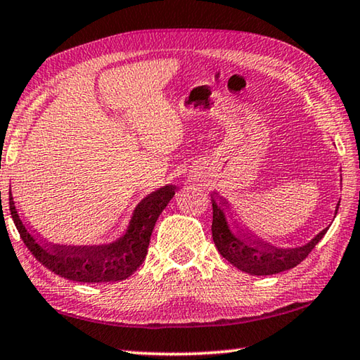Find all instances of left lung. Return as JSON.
<instances>
[{
    "label": "left lung",
    "mask_w": 360,
    "mask_h": 360,
    "mask_svg": "<svg viewBox=\"0 0 360 360\" xmlns=\"http://www.w3.org/2000/svg\"><path fill=\"white\" fill-rule=\"evenodd\" d=\"M212 203V241L221 252L225 260H229L231 265L238 270L249 273L255 276H266L276 275L290 268L297 266L300 262L308 257V254L313 251L314 246L324 238L328 227L321 230L313 240L304 243L297 248H275L271 245H262L255 243L248 236L235 231L230 225V221L225 212L224 205L217 202L214 197H211ZM340 202L335 208V216H337Z\"/></svg>",
    "instance_id": "left-lung-1"
}]
</instances>
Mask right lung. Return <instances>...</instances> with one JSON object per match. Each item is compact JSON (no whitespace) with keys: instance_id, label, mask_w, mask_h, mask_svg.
<instances>
[{"instance_id":"1","label":"right lung","mask_w":360,"mask_h":360,"mask_svg":"<svg viewBox=\"0 0 360 360\" xmlns=\"http://www.w3.org/2000/svg\"><path fill=\"white\" fill-rule=\"evenodd\" d=\"M174 188L167 184L146 195L131 211L125 230L117 238L101 245H44L22 222L11 192L9 208L12 221L28 251L56 275L77 283L124 281L146 259L152 230L158 216L174 197Z\"/></svg>"}]
</instances>
